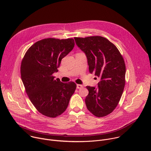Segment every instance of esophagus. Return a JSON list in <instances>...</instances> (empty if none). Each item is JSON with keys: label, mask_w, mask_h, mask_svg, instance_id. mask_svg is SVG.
I'll use <instances>...</instances> for the list:
<instances>
[{"label": "esophagus", "mask_w": 151, "mask_h": 151, "mask_svg": "<svg viewBox=\"0 0 151 151\" xmlns=\"http://www.w3.org/2000/svg\"><path fill=\"white\" fill-rule=\"evenodd\" d=\"M82 87H83V86H82V85H80V84H77V85H76V88H77L78 89H80V88H81Z\"/></svg>", "instance_id": "obj_1"}]
</instances>
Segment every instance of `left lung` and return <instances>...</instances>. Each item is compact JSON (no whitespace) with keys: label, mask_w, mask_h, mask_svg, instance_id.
Masks as SVG:
<instances>
[{"label":"left lung","mask_w":151,"mask_h":151,"mask_svg":"<svg viewBox=\"0 0 151 151\" xmlns=\"http://www.w3.org/2000/svg\"><path fill=\"white\" fill-rule=\"evenodd\" d=\"M85 54L89 72L100 78L98 87L87 86L85 98L88 110L97 117L109 115L116 108L125 83V64L116 46L102 36L74 37Z\"/></svg>","instance_id":"1"}]
</instances>
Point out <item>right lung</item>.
Returning <instances> with one entry per match:
<instances>
[{
  "instance_id": "right-lung-1",
  "label": "right lung",
  "mask_w": 151,
  "mask_h": 151,
  "mask_svg": "<svg viewBox=\"0 0 151 151\" xmlns=\"http://www.w3.org/2000/svg\"><path fill=\"white\" fill-rule=\"evenodd\" d=\"M74 46L72 38L42 39L29 48L21 61V77L26 93L43 115L55 118L62 114L76 90L75 82L64 83L52 76Z\"/></svg>"
}]
</instances>
